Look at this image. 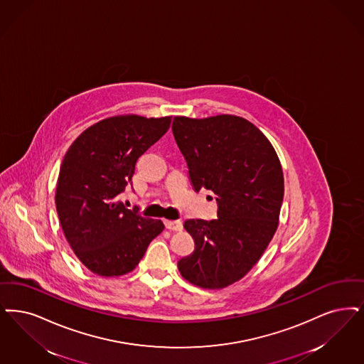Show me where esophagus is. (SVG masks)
<instances>
[{"instance_id":"obj_1","label":"esophagus","mask_w":364,"mask_h":364,"mask_svg":"<svg viewBox=\"0 0 364 364\" xmlns=\"http://www.w3.org/2000/svg\"><path fill=\"white\" fill-rule=\"evenodd\" d=\"M164 223H165V228H166V229L173 230V232H178V230L183 229L181 220H169V219H165Z\"/></svg>"}]
</instances>
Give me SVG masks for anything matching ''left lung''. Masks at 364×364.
Returning <instances> with one entry per match:
<instances>
[{"instance_id": "1", "label": "left lung", "mask_w": 364, "mask_h": 364, "mask_svg": "<svg viewBox=\"0 0 364 364\" xmlns=\"http://www.w3.org/2000/svg\"><path fill=\"white\" fill-rule=\"evenodd\" d=\"M172 130L195 191H213L218 218L188 219L193 252L177 262L193 286L218 290L247 275L277 233L284 178L277 151L235 115L175 117Z\"/></svg>"}]
</instances>
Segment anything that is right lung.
I'll use <instances>...</instances> for the list:
<instances>
[{
	"instance_id": "add662e5",
	"label": "right lung",
	"mask_w": 364,
	"mask_h": 364,
	"mask_svg": "<svg viewBox=\"0 0 364 364\" xmlns=\"http://www.w3.org/2000/svg\"><path fill=\"white\" fill-rule=\"evenodd\" d=\"M172 117L117 115L82 131L59 169L55 205L77 259L104 277L135 269L164 230L160 219L141 217L119 202L139 157L169 130Z\"/></svg>"
}]
</instances>
